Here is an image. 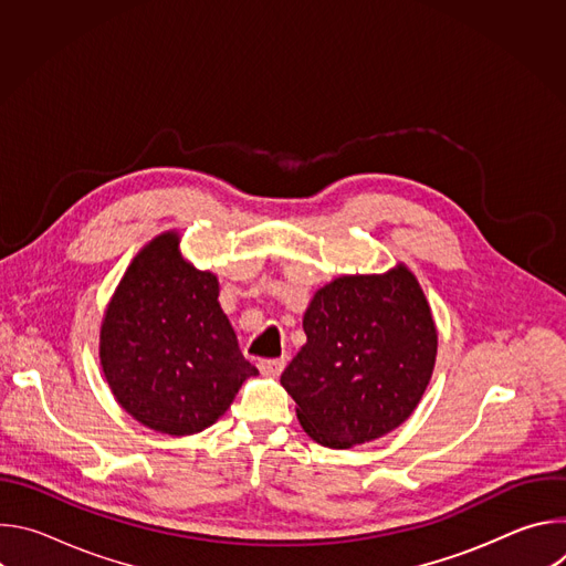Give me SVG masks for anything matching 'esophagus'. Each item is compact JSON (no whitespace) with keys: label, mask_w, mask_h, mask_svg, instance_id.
<instances>
[{"label":"esophagus","mask_w":566,"mask_h":566,"mask_svg":"<svg viewBox=\"0 0 566 566\" xmlns=\"http://www.w3.org/2000/svg\"><path fill=\"white\" fill-rule=\"evenodd\" d=\"M258 367L264 376H277L286 367V360L284 358H266V360H260Z\"/></svg>","instance_id":"34e87169"}]
</instances>
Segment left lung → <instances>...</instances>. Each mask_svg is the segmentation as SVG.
<instances>
[{
  "mask_svg": "<svg viewBox=\"0 0 566 566\" xmlns=\"http://www.w3.org/2000/svg\"><path fill=\"white\" fill-rule=\"evenodd\" d=\"M302 325L306 345L282 385L311 439L352 448L415 412L434 369L437 329L406 266L334 280L313 295Z\"/></svg>",
  "mask_w": 566,
  "mask_h": 566,
  "instance_id": "left-lung-1",
  "label": "left lung"
}]
</instances>
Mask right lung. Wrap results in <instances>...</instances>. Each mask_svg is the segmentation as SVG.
<instances>
[{"label": "right lung", "instance_id": "1", "mask_svg": "<svg viewBox=\"0 0 566 566\" xmlns=\"http://www.w3.org/2000/svg\"><path fill=\"white\" fill-rule=\"evenodd\" d=\"M217 297V277L181 260L175 232L129 264L103 319L101 363L116 400L143 426L197 434L258 376Z\"/></svg>", "mask_w": 566, "mask_h": 566}]
</instances>
